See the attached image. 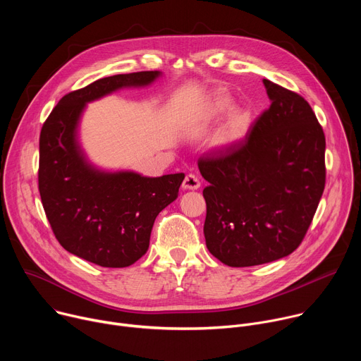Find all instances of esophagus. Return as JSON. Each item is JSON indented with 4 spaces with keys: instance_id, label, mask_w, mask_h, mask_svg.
<instances>
[{
    "instance_id": "1",
    "label": "esophagus",
    "mask_w": 361,
    "mask_h": 361,
    "mask_svg": "<svg viewBox=\"0 0 361 361\" xmlns=\"http://www.w3.org/2000/svg\"><path fill=\"white\" fill-rule=\"evenodd\" d=\"M183 188L184 190H198L200 188V180L194 174L185 176L183 181Z\"/></svg>"
}]
</instances>
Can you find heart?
I'll use <instances>...</instances> for the list:
<instances>
[{"label":"heart","mask_w":361,"mask_h":361,"mask_svg":"<svg viewBox=\"0 0 361 361\" xmlns=\"http://www.w3.org/2000/svg\"><path fill=\"white\" fill-rule=\"evenodd\" d=\"M233 106V98L221 92L214 95L205 109V118L210 121H216L227 114L214 137V144L220 148H227L243 141L252 127L251 113L244 107Z\"/></svg>","instance_id":"obj_1"}]
</instances>
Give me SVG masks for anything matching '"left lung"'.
<instances>
[{
  "label": "left lung",
  "mask_w": 361,
  "mask_h": 361,
  "mask_svg": "<svg viewBox=\"0 0 361 361\" xmlns=\"http://www.w3.org/2000/svg\"><path fill=\"white\" fill-rule=\"evenodd\" d=\"M270 109L245 141L198 169L210 184L204 237L230 267L271 263L291 254L312 224L324 191L326 138L310 104L263 80Z\"/></svg>",
  "instance_id": "obj_1"
}]
</instances>
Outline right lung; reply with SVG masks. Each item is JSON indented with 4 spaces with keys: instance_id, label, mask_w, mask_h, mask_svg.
Masks as SVG:
<instances>
[{
    "instance_id": "right-lung-1",
    "label": "right lung",
    "mask_w": 361,
    "mask_h": 361,
    "mask_svg": "<svg viewBox=\"0 0 361 361\" xmlns=\"http://www.w3.org/2000/svg\"><path fill=\"white\" fill-rule=\"evenodd\" d=\"M161 74L99 78L64 95L41 128L38 188L51 228L68 252L101 267H128L147 252L154 221L178 197L184 173L145 177L95 167L80 142L81 117L88 102L148 87Z\"/></svg>"
}]
</instances>
